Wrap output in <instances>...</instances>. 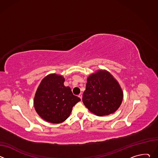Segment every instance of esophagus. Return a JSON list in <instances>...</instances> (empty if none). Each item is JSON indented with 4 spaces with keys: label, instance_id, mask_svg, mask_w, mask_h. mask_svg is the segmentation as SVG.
Returning a JSON list of instances; mask_svg holds the SVG:
<instances>
[{
    "label": "esophagus",
    "instance_id": "esophagus-1",
    "mask_svg": "<svg viewBox=\"0 0 158 158\" xmlns=\"http://www.w3.org/2000/svg\"><path fill=\"white\" fill-rule=\"evenodd\" d=\"M78 96L80 98V99H82V95L81 94H80Z\"/></svg>",
    "mask_w": 158,
    "mask_h": 158
}]
</instances>
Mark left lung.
Instances as JSON below:
<instances>
[{"mask_svg":"<svg viewBox=\"0 0 158 158\" xmlns=\"http://www.w3.org/2000/svg\"><path fill=\"white\" fill-rule=\"evenodd\" d=\"M123 99V92L119 82L107 71L98 70L87 77L82 101L95 115L104 116L114 113Z\"/></svg>","mask_w":158,"mask_h":158,"instance_id":"8db88e82","label":"left lung"}]
</instances>
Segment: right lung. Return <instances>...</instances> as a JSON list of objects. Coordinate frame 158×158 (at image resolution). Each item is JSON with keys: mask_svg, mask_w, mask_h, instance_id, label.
<instances>
[{"mask_svg": "<svg viewBox=\"0 0 158 158\" xmlns=\"http://www.w3.org/2000/svg\"><path fill=\"white\" fill-rule=\"evenodd\" d=\"M64 77L50 74L40 82L35 94L34 106L39 116L47 122H64L71 113L73 106L81 101L71 88L64 84Z\"/></svg>", "mask_w": 158, "mask_h": 158, "instance_id": "obj_1", "label": "right lung"}]
</instances>
